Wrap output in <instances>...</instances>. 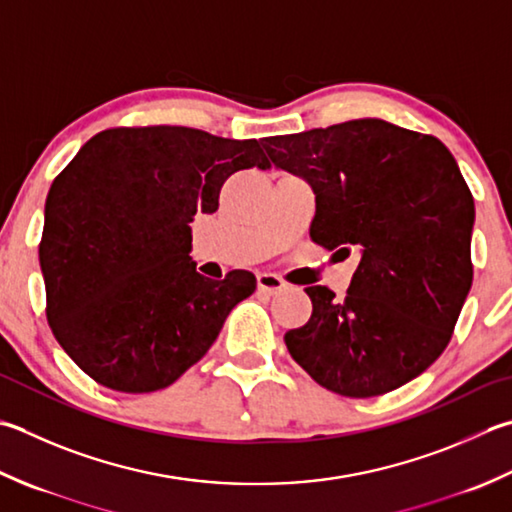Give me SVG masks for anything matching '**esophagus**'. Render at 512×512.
I'll return each mask as SVG.
<instances>
[{
    "label": "esophagus",
    "instance_id": "1",
    "mask_svg": "<svg viewBox=\"0 0 512 512\" xmlns=\"http://www.w3.org/2000/svg\"><path fill=\"white\" fill-rule=\"evenodd\" d=\"M257 288L264 290V293H268V295H277L286 288V282L275 273H259L257 275Z\"/></svg>",
    "mask_w": 512,
    "mask_h": 512
}]
</instances>
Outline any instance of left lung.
Here are the masks:
<instances>
[{"label": "left lung", "instance_id": "1", "mask_svg": "<svg viewBox=\"0 0 512 512\" xmlns=\"http://www.w3.org/2000/svg\"><path fill=\"white\" fill-rule=\"evenodd\" d=\"M262 146L313 186L310 239L362 257L342 302L328 286L306 288L313 315L284 335L290 357L319 386L357 399L422 375L473 286L475 202L455 157L437 137L375 117Z\"/></svg>", "mask_w": 512, "mask_h": 512}]
</instances>
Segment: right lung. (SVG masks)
<instances>
[{
  "label": "right lung",
  "instance_id": "obj_1",
  "mask_svg": "<svg viewBox=\"0 0 512 512\" xmlns=\"http://www.w3.org/2000/svg\"><path fill=\"white\" fill-rule=\"evenodd\" d=\"M248 168H270L257 139L119 126L53 179L39 242L46 319L90 379L119 393L170 386L253 295L248 270L215 282L188 255V224L215 213L226 179Z\"/></svg>",
  "mask_w": 512,
  "mask_h": 512
}]
</instances>
